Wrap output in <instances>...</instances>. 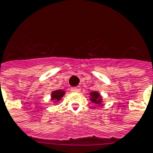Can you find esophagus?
Wrapping results in <instances>:
<instances>
[{
	"label": "esophagus",
	"mask_w": 153,
	"mask_h": 153,
	"mask_svg": "<svg viewBox=\"0 0 153 153\" xmlns=\"http://www.w3.org/2000/svg\"><path fill=\"white\" fill-rule=\"evenodd\" d=\"M71 91L72 92H80V91H81V88H80V87H71Z\"/></svg>",
	"instance_id": "34e87169"
}]
</instances>
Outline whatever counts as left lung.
<instances>
[{
    "label": "left lung",
    "mask_w": 153,
    "mask_h": 153,
    "mask_svg": "<svg viewBox=\"0 0 153 153\" xmlns=\"http://www.w3.org/2000/svg\"><path fill=\"white\" fill-rule=\"evenodd\" d=\"M90 100L93 103L95 104L100 105L102 102V96L100 95V94L98 91H92L90 93Z\"/></svg>",
    "instance_id": "left-lung-1"
}]
</instances>
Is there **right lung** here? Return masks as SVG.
<instances>
[{
  "instance_id": "1",
  "label": "right lung",
  "mask_w": 153,
  "mask_h": 153,
  "mask_svg": "<svg viewBox=\"0 0 153 153\" xmlns=\"http://www.w3.org/2000/svg\"><path fill=\"white\" fill-rule=\"evenodd\" d=\"M65 95V91L63 90H56L53 91V92H51V100H53L54 103L56 102H58L63 97V95Z\"/></svg>"
}]
</instances>
